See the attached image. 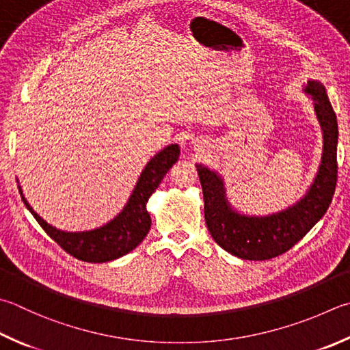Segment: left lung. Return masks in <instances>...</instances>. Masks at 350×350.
<instances>
[{
  "label": "left lung",
  "mask_w": 350,
  "mask_h": 350,
  "mask_svg": "<svg viewBox=\"0 0 350 350\" xmlns=\"http://www.w3.org/2000/svg\"><path fill=\"white\" fill-rule=\"evenodd\" d=\"M305 93L312 97L323 129V155L317 176L294 206L268 216H247L232 208L222 178L196 164L204 195V217L217 245L245 260H268L293 248L329 208L337 186L338 123L326 88L309 81Z\"/></svg>",
  "instance_id": "left-lung-1"
}]
</instances>
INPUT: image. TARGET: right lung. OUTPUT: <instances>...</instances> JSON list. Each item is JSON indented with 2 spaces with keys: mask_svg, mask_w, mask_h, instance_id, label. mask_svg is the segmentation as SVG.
Wrapping results in <instances>:
<instances>
[{
  "mask_svg": "<svg viewBox=\"0 0 350 350\" xmlns=\"http://www.w3.org/2000/svg\"><path fill=\"white\" fill-rule=\"evenodd\" d=\"M178 157H180L178 144H170L161 152H158L146 164V167L138 178L133 195H131L122 212L113 221L105 224L103 227L90 230V232H64V230H57L56 227L50 226L30 207V204L23 195L21 187L18 189L29 212L44 228V232L57 245H61L62 250L83 262H109L133 252L149 233L150 216L146 210V204L150 195L160 186L167 170L178 161Z\"/></svg>",
  "mask_w": 350,
  "mask_h": 350,
  "instance_id": "obj_1",
  "label": "right lung"
}]
</instances>
